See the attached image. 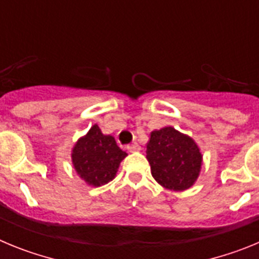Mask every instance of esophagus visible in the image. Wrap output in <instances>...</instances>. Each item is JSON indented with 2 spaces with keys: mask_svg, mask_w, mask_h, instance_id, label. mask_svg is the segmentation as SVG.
<instances>
[{
  "mask_svg": "<svg viewBox=\"0 0 259 259\" xmlns=\"http://www.w3.org/2000/svg\"><path fill=\"white\" fill-rule=\"evenodd\" d=\"M127 149H128V152L135 153V152H140L141 148H140V145H139V144L134 143V144H131V145H128Z\"/></svg>",
  "mask_w": 259,
  "mask_h": 259,
  "instance_id": "esophagus-1",
  "label": "esophagus"
}]
</instances>
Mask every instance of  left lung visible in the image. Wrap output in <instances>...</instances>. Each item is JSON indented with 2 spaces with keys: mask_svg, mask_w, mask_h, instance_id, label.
Wrapping results in <instances>:
<instances>
[{
  "mask_svg": "<svg viewBox=\"0 0 259 259\" xmlns=\"http://www.w3.org/2000/svg\"><path fill=\"white\" fill-rule=\"evenodd\" d=\"M146 159L155 182L175 192L191 188L202 168V153L197 143L171 125L150 132Z\"/></svg>",
  "mask_w": 259,
  "mask_h": 259,
  "instance_id": "left-lung-1",
  "label": "left lung"
}]
</instances>
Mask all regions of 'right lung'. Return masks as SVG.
<instances>
[{"label":"right lung","mask_w":259,"mask_h":259,"mask_svg":"<svg viewBox=\"0 0 259 259\" xmlns=\"http://www.w3.org/2000/svg\"><path fill=\"white\" fill-rule=\"evenodd\" d=\"M127 157L113 136L104 135L93 124L79 137L71 150V161L80 179L91 187H101L114 179L119 164Z\"/></svg>","instance_id":"add662e5"}]
</instances>
